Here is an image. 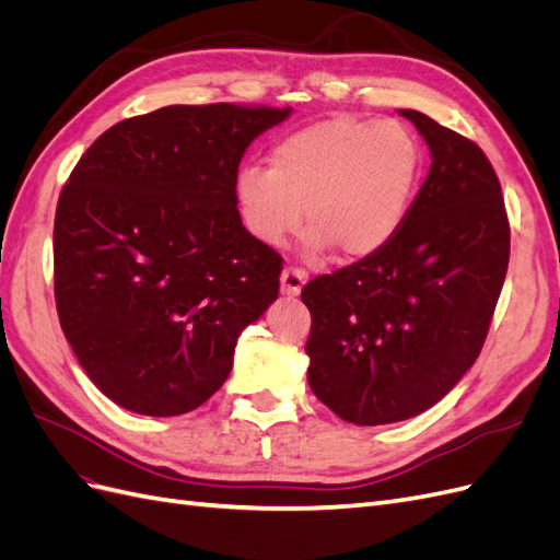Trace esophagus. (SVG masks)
Returning <instances> with one entry per match:
<instances>
[{
  "mask_svg": "<svg viewBox=\"0 0 560 560\" xmlns=\"http://www.w3.org/2000/svg\"><path fill=\"white\" fill-rule=\"evenodd\" d=\"M306 278L308 276L299 268H284L282 276H280V292L284 296H299L301 290H303V284H306Z\"/></svg>",
  "mask_w": 560,
  "mask_h": 560,
  "instance_id": "1",
  "label": "esophagus"
}]
</instances>
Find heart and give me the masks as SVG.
Wrapping results in <instances>:
<instances>
[{
	"mask_svg": "<svg viewBox=\"0 0 560 560\" xmlns=\"http://www.w3.org/2000/svg\"><path fill=\"white\" fill-rule=\"evenodd\" d=\"M422 147L395 118L334 116L292 132L268 156V171L235 177L245 229L266 247L294 235L306 212L311 252L366 259L401 231L420 186Z\"/></svg>",
	"mask_w": 560,
	"mask_h": 560,
	"instance_id": "1",
	"label": "heart"
}]
</instances>
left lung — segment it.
Instances as JSON below:
<instances>
[{
    "label": "left lung",
    "instance_id": "8db88e82",
    "mask_svg": "<svg viewBox=\"0 0 560 560\" xmlns=\"http://www.w3.org/2000/svg\"><path fill=\"white\" fill-rule=\"evenodd\" d=\"M430 149L401 231L381 252L301 292L313 395L354 425L428 411L477 362L510 264V224L483 151L399 109Z\"/></svg>",
    "mask_w": 560,
    "mask_h": 560
}]
</instances>
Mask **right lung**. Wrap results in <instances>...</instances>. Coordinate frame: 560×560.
I'll list each match as a JSON object with an SVG mask.
<instances>
[{
	"label": "right lung",
	"instance_id": "add662e5",
	"mask_svg": "<svg viewBox=\"0 0 560 560\" xmlns=\"http://www.w3.org/2000/svg\"><path fill=\"white\" fill-rule=\"evenodd\" d=\"M292 109L171 105L91 144L58 200L56 306L95 387L126 411L182 416L231 374L278 299V254L235 202L247 147Z\"/></svg>",
	"mask_w": 560,
	"mask_h": 560
}]
</instances>
